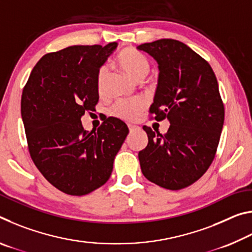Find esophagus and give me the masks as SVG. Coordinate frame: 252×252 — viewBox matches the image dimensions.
Returning a JSON list of instances; mask_svg holds the SVG:
<instances>
[{"label": "esophagus", "instance_id": "1", "mask_svg": "<svg viewBox=\"0 0 252 252\" xmlns=\"http://www.w3.org/2000/svg\"><path fill=\"white\" fill-rule=\"evenodd\" d=\"M136 129H138V126H136L129 125V130H130V132H133V131L136 130Z\"/></svg>", "mask_w": 252, "mask_h": 252}]
</instances>
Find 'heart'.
I'll return each instance as SVG.
<instances>
[{
    "mask_svg": "<svg viewBox=\"0 0 252 252\" xmlns=\"http://www.w3.org/2000/svg\"><path fill=\"white\" fill-rule=\"evenodd\" d=\"M118 64L126 73L135 81H142L150 71V64L148 60L141 53L132 49H126L119 54L117 59ZM108 74L105 66H102L97 73V88L102 91ZM144 109V102L141 100H121L113 105L111 112L114 117L123 120H135Z\"/></svg>",
    "mask_w": 252,
    "mask_h": 252,
    "instance_id": "heart-1",
    "label": "heart"
}]
</instances>
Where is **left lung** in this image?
<instances>
[{
    "mask_svg": "<svg viewBox=\"0 0 252 252\" xmlns=\"http://www.w3.org/2000/svg\"><path fill=\"white\" fill-rule=\"evenodd\" d=\"M136 49L156 60L158 87L150 108L157 121L167 119V133L143 126L148 146L139 152L143 176L169 190H180L210 167L224 122L215 72L180 41L162 39Z\"/></svg>",
    "mask_w": 252,
    "mask_h": 252,
    "instance_id": "1",
    "label": "left lung"
}]
</instances>
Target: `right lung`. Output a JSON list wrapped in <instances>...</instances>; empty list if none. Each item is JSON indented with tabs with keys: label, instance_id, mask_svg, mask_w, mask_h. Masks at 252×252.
<instances>
[{
	"label": "right lung",
	"instance_id": "add662e5",
	"mask_svg": "<svg viewBox=\"0 0 252 252\" xmlns=\"http://www.w3.org/2000/svg\"><path fill=\"white\" fill-rule=\"evenodd\" d=\"M117 46L73 45L45 54L23 89L21 116L30 155L46 180L66 194L84 195L103 186L129 133L117 118L92 131L81 122L95 109L97 73Z\"/></svg>",
	"mask_w": 252,
	"mask_h": 252
}]
</instances>
